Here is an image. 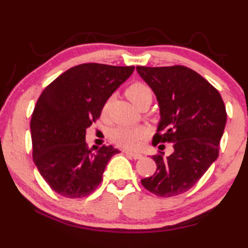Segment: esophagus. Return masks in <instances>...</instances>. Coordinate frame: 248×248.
I'll use <instances>...</instances> for the list:
<instances>
[{
  "label": "esophagus",
  "instance_id": "1",
  "mask_svg": "<svg viewBox=\"0 0 248 248\" xmlns=\"http://www.w3.org/2000/svg\"><path fill=\"white\" fill-rule=\"evenodd\" d=\"M125 154L127 155H129L130 157H132L133 159H140V158H142V154H140V153H133V152H124Z\"/></svg>",
  "mask_w": 248,
  "mask_h": 248
}]
</instances>
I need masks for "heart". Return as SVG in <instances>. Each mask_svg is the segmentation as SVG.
<instances>
[{
    "label": "heart",
    "mask_w": 248,
    "mask_h": 248,
    "mask_svg": "<svg viewBox=\"0 0 248 248\" xmlns=\"http://www.w3.org/2000/svg\"><path fill=\"white\" fill-rule=\"evenodd\" d=\"M127 96L131 102L138 107L146 100H152V91L146 84L142 82H134L127 89ZM112 98L109 97L105 102L102 112L106 115L110 108ZM149 131L144 127H127L120 125L112 130L110 133L111 140L120 148L125 150H138L143 144L148 137Z\"/></svg>",
    "instance_id": "heart-1"
}]
</instances>
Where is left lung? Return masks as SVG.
<instances>
[{
    "instance_id": "1",
    "label": "left lung",
    "mask_w": 248,
    "mask_h": 248,
    "mask_svg": "<svg viewBox=\"0 0 248 248\" xmlns=\"http://www.w3.org/2000/svg\"><path fill=\"white\" fill-rule=\"evenodd\" d=\"M156 95L161 121L152 144L173 143L174 152L158 151L152 158L156 170L141 184L158 197L189 190L219 156L226 110L215 86L184 65L137 66Z\"/></svg>"
}]
</instances>
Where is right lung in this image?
I'll return each instance as SVG.
<instances>
[{
	"label": "right lung",
	"mask_w": 248,
	"mask_h": 248,
	"mask_svg": "<svg viewBox=\"0 0 248 248\" xmlns=\"http://www.w3.org/2000/svg\"><path fill=\"white\" fill-rule=\"evenodd\" d=\"M134 66L83 63L65 71L43 91L31 120L32 158L52 190L83 198L102 183L114 146L90 149L86 129Z\"/></svg>",
	"instance_id": "obj_1"
}]
</instances>
